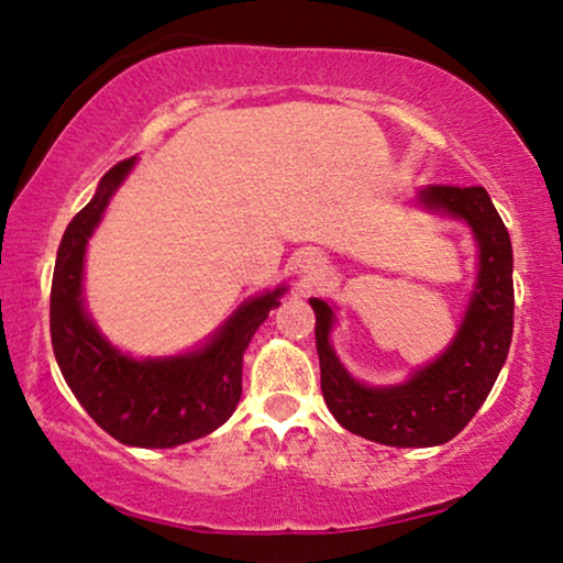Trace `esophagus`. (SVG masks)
Instances as JSON below:
<instances>
[{
	"label": "esophagus",
	"mask_w": 563,
	"mask_h": 563,
	"mask_svg": "<svg viewBox=\"0 0 563 563\" xmlns=\"http://www.w3.org/2000/svg\"><path fill=\"white\" fill-rule=\"evenodd\" d=\"M297 268H299V274H302L305 279L310 282V279H314V276L322 274V268H325V258H322L320 253L310 251V253H305V256L297 261Z\"/></svg>",
	"instance_id": "obj_1"
}]
</instances>
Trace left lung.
<instances>
[{"mask_svg": "<svg viewBox=\"0 0 563 563\" xmlns=\"http://www.w3.org/2000/svg\"><path fill=\"white\" fill-rule=\"evenodd\" d=\"M418 205L464 220L479 245V272L464 320L441 356L387 387L353 379L330 343L335 307L310 299L328 410L351 433L397 449H426L459 435L495 387L512 341V243L487 189L430 184L418 191Z\"/></svg>", "mask_w": 563, "mask_h": 563, "instance_id": "1", "label": "left lung"}]
</instances>
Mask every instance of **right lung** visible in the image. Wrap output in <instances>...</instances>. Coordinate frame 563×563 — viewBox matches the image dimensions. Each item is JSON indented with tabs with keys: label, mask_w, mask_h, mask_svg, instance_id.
<instances>
[{
	"label": "right lung",
	"mask_w": 563,
	"mask_h": 563,
	"mask_svg": "<svg viewBox=\"0 0 563 563\" xmlns=\"http://www.w3.org/2000/svg\"><path fill=\"white\" fill-rule=\"evenodd\" d=\"M135 156L102 176L91 202L60 238L51 287V341L74 397L114 441L174 449L218 430L243 391V353L287 287L249 297L218 333L179 356L133 358L107 341L84 307V256Z\"/></svg>",
	"instance_id": "right-lung-1"
}]
</instances>
